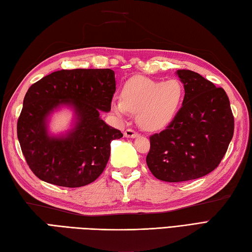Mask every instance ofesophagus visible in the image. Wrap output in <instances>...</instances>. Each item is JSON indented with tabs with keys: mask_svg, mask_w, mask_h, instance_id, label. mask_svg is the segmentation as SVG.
Instances as JSON below:
<instances>
[{
	"mask_svg": "<svg viewBox=\"0 0 252 252\" xmlns=\"http://www.w3.org/2000/svg\"><path fill=\"white\" fill-rule=\"evenodd\" d=\"M125 136L126 137H130V138H133V137H136V136H138V133L136 132V131H134L133 129H126V131H125Z\"/></svg>",
	"mask_w": 252,
	"mask_h": 252,
	"instance_id": "1",
	"label": "esophagus"
}]
</instances>
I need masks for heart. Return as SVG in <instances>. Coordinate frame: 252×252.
Here are the masks:
<instances>
[{
    "mask_svg": "<svg viewBox=\"0 0 252 252\" xmlns=\"http://www.w3.org/2000/svg\"><path fill=\"white\" fill-rule=\"evenodd\" d=\"M184 90L179 80L156 81L145 77H134L123 84L121 100L112 103L117 115L136 112L138 125L149 131L160 130L173 120L178 112Z\"/></svg>",
    "mask_w": 252,
    "mask_h": 252,
    "instance_id": "heart-1",
    "label": "heart"
}]
</instances>
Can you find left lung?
<instances>
[{"label":"left lung","instance_id":"1","mask_svg":"<svg viewBox=\"0 0 252 252\" xmlns=\"http://www.w3.org/2000/svg\"><path fill=\"white\" fill-rule=\"evenodd\" d=\"M183 104L167 129L152 135L146 163L164 182L199 179L223 159L234 134V116L222 88L191 70L176 71Z\"/></svg>","mask_w":252,"mask_h":252}]
</instances>
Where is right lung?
<instances>
[{"label": "right lung", "mask_w": 252, "mask_h": 252, "mask_svg": "<svg viewBox=\"0 0 252 252\" xmlns=\"http://www.w3.org/2000/svg\"><path fill=\"white\" fill-rule=\"evenodd\" d=\"M115 92L111 69H63L31 85L18 118L17 136L37 178L57 186L81 187L103 173L111 141L123 136L99 116L110 111ZM62 104L74 108L76 122L66 136L52 137L47 118Z\"/></svg>", "instance_id": "add662e5"}]
</instances>
